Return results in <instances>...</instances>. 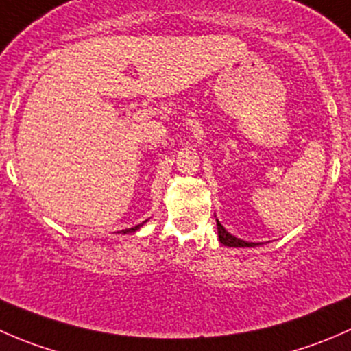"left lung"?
<instances>
[{"mask_svg": "<svg viewBox=\"0 0 351 351\" xmlns=\"http://www.w3.org/2000/svg\"><path fill=\"white\" fill-rule=\"evenodd\" d=\"M215 221H217V219H215ZM217 232H219V241L224 244V246H231V247H253V246H258V244H260V243L243 241V239H239V238H236V236L229 234V232L224 229V226H222L219 221H217Z\"/></svg>", "mask_w": 351, "mask_h": 351, "instance_id": "obj_1", "label": "left lung"}]
</instances>
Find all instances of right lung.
Masks as SVG:
<instances>
[{
    "mask_svg": "<svg viewBox=\"0 0 351 351\" xmlns=\"http://www.w3.org/2000/svg\"><path fill=\"white\" fill-rule=\"evenodd\" d=\"M144 222H146V221H144ZM144 222H141V224L134 226V228H130V229H125V231H122V232H123V234H127V232H136L137 229H139V228H143V226H144Z\"/></svg>",
    "mask_w": 351,
    "mask_h": 351,
    "instance_id": "add662e5",
    "label": "right lung"
}]
</instances>
